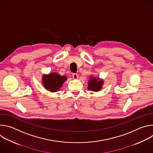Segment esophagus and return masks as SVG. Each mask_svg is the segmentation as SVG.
<instances>
[{
	"instance_id": "34e87169",
	"label": "esophagus",
	"mask_w": 153,
	"mask_h": 153,
	"mask_svg": "<svg viewBox=\"0 0 153 153\" xmlns=\"http://www.w3.org/2000/svg\"><path fill=\"white\" fill-rule=\"evenodd\" d=\"M79 77V76L77 73H73V78L74 79H77V78Z\"/></svg>"
}]
</instances>
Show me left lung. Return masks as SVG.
Wrapping results in <instances>:
<instances>
[{"label":"left lung","instance_id":"8db88e82","mask_svg":"<svg viewBox=\"0 0 153 153\" xmlns=\"http://www.w3.org/2000/svg\"><path fill=\"white\" fill-rule=\"evenodd\" d=\"M103 85V81L99 80V78L91 77L90 80L89 81L88 89L90 91H99Z\"/></svg>","mask_w":153,"mask_h":153}]
</instances>
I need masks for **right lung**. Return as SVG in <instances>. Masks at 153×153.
<instances>
[{"label": "right lung", "instance_id": "add662e5", "mask_svg": "<svg viewBox=\"0 0 153 153\" xmlns=\"http://www.w3.org/2000/svg\"><path fill=\"white\" fill-rule=\"evenodd\" d=\"M67 77L61 76L57 73H50L43 77V83L45 88L51 92H56L59 90Z\"/></svg>", "mask_w": 153, "mask_h": 153}]
</instances>
